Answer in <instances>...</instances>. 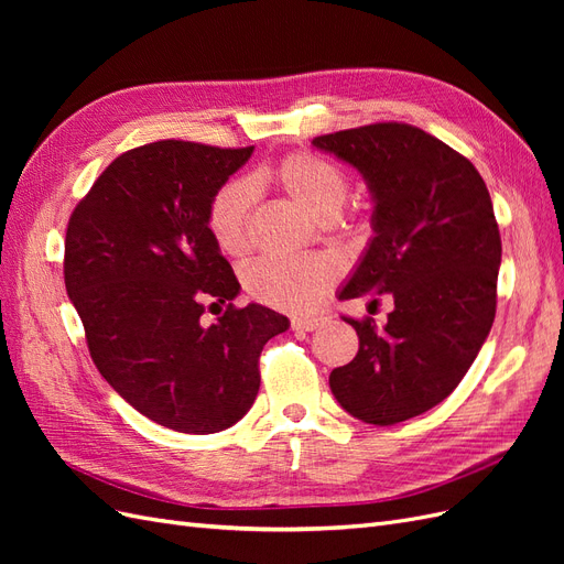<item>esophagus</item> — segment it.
<instances>
[{
	"instance_id": "1",
	"label": "esophagus",
	"mask_w": 564,
	"mask_h": 564,
	"mask_svg": "<svg viewBox=\"0 0 564 564\" xmlns=\"http://www.w3.org/2000/svg\"><path fill=\"white\" fill-rule=\"evenodd\" d=\"M324 319H327V317H322V315H299V317L292 319V324H294V329H299V332H313V329L319 327Z\"/></svg>"
}]
</instances>
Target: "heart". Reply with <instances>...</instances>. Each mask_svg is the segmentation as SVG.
I'll return each instance as SVG.
<instances>
[{
	"mask_svg": "<svg viewBox=\"0 0 564 564\" xmlns=\"http://www.w3.org/2000/svg\"><path fill=\"white\" fill-rule=\"evenodd\" d=\"M270 178L322 224H334L350 193L344 169L315 152H294L284 158L272 169ZM253 202L256 183L249 178H232L218 187L207 212V230L218 251L228 256L245 251ZM336 278L334 263L324 259H259L242 272V282L251 299L282 311L313 308L329 292Z\"/></svg>",
	"mask_w": 564,
	"mask_h": 564,
	"instance_id": "1",
	"label": "heart"
}]
</instances>
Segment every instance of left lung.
I'll list each match as a JSON object with an SVG mask.
<instances>
[{"mask_svg":"<svg viewBox=\"0 0 564 564\" xmlns=\"http://www.w3.org/2000/svg\"><path fill=\"white\" fill-rule=\"evenodd\" d=\"M313 148L357 169L373 202V237L338 299L395 301L383 329L346 317L360 350L329 388L365 423L414 419L466 377L497 313L501 235L489 191L464 155L409 124L317 135Z\"/></svg>","mask_w":564,"mask_h":564,"instance_id":"1","label":"left lung"}]
</instances>
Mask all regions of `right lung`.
I'll list each match as a JSON object with an SVG mask.
<instances>
[{
    "label": "right lung",
    "mask_w": 564,
    "mask_h": 564,
    "mask_svg": "<svg viewBox=\"0 0 564 564\" xmlns=\"http://www.w3.org/2000/svg\"><path fill=\"white\" fill-rule=\"evenodd\" d=\"M253 148L158 141L119 155L67 224L65 289L91 360L119 398L191 435L240 421L261 386L259 355L289 319L261 303L235 308L230 263L207 230L209 202ZM229 308L216 323L200 301Z\"/></svg>",
    "instance_id": "1"
}]
</instances>
